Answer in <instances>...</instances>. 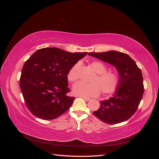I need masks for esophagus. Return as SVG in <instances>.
<instances>
[{"label":"esophagus","mask_w":159,"mask_h":159,"mask_svg":"<svg viewBox=\"0 0 159 159\" xmlns=\"http://www.w3.org/2000/svg\"><path fill=\"white\" fill-rule=\"evenodd\" d=\"M80 98H83L84 99H85V100H86V101H89V100H90V98H87V97H84V96H80Z\"/></svg>","instance_id":"obj_1"}]
</instances>
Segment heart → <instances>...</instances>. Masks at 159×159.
<instances>
[{
  "label": "heart",
  "mask_w": 159,
  "mask_h": 159,
  "mask_svg": "<svg viewBox=\"0 0 159 159\" xmlns=\"http://www.w3.org/2000/svg\"><path fill=\"white\" fill-rule=\"evenodd\" d=\"M92 70L96 74L91 80V84H85L79 82L74 85V94L84 97H92L98 95L100 91L105 95L113 93L117 88L119 76L114 71H106L107 68L102 62L93 61L90 64ZM80 64H75L68 73V80L75 83L79 78Z\"/></svg>",
  "instance_id": "heart-1"
}]
</instances>
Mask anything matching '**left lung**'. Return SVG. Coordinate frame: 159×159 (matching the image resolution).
Masks as SVG:
<instances>
[{
    "label": "left lung",
    "mask_w": 159,
    "mask_h": 159,
    "mask_svg": "<svg viewBox=\"0 0 159 159\" xmlns=\"http://www.w3.org/2000/svg\"><path fill=\"white\" fill-rule=\"evenodd\" d=\"M88 55L115 67L119 81L115 94L109 99L101 101L100 107L93 113L107 124H117L127 121L136 112L144 93L143 79L141 70L129 55L111 50L89 52Z\"/></svg>",
    "instance_id": "8db88e82"
}]
</instances>
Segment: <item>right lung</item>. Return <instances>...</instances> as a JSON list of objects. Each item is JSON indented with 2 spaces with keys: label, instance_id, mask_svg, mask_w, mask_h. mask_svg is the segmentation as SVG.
Instances as JSON below:
<instances>
[{
  "label": "right lung",
  "instance_id": "add662e5",
  "mask_svg": "<svg viewBox=\"0 0 159 159\" xmlns=\"http://www.w3.org/2000/svg\"><path fill=\"white\" fill-rule=\"evenodd\" d=\"M88 54L71 53L57 48L38 50L23 66L20 87L26 107L34 116L44 120L60 117L71 106L68 73Z\"/></svg>",
  "mask_w": 159,
  "mask_h": 159
}]
</instances>
